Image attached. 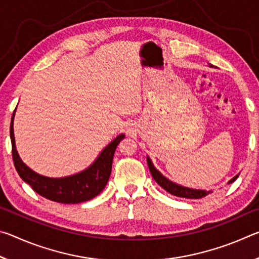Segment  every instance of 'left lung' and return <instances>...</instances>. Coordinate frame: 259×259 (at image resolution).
<instances>
[{
  "mask_svg": "<svg viewBox=\"0 0 259 259\" xmlns=\"http://www.w3.org/2000/svg\"><path fill=\"white\" fill-rule=\"evenodd\" d=\"M147 164H148V168H150V171L152 174V177L154 178V181L159 184V185L163 188V190L169 192L170 194L179 196V198H185V199H201V198H203V196L208 195L210 193V192H205L202 190H192V188L184 187L181 185H177V184H175L172 182H170L169 179H166L165 177L162 176V175L154 168V165H153L150 157H147ZM238 177L239 176L236 175L235 177L231 179L229 184L233 183Z\"/></svg>",
  "mask_w": 259,
  "mask_h": 259,
  "instance_id": "8db88e82",
  "label": "left lung"
}]
</instances>
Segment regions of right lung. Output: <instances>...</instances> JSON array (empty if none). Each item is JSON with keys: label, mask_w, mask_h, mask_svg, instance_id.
Instances as JSON below:
<instances>
[{"label": "right lung", "mask_w": 259, "mask_h": 259, "mask_svg": "<svg viewBox=\"0 0 259 259\" xmlns=\"http://www.w3.org/2000/svg\"><path fill=\"white\" fill-rule=\"evenodd\" d=\"M16 112V109H15ZM14 115L11 117L10 138L12 145V159L20 178L33 188L37 194L60 203H81L89 201L102 192L111 176L114 153L119 143L124 138L120 135L100 153L93 165L80 174L64 178H49L41 176L30 170L20 160L15 145Z\"/></svg>", "instance_id": "right-lung-1"}]
</instances>
